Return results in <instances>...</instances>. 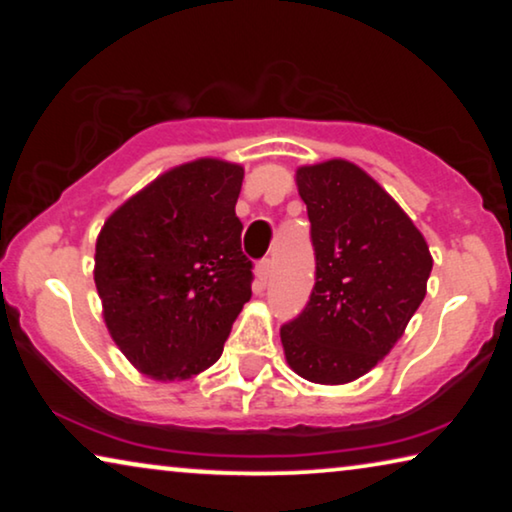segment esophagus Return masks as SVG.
Instances as JSON below:
<instances>
[{"label": "esophagus", "mask_w": 512, "mask_h": 512, "mask_svg": "<svg viewBox=\"0 0 512 512\" xmlns=\"http://www.w3.org/2000/svg\"><path fill=\"white\" fill-rule=\"evenodd\" d=\"M270 277H272V261H270V258H265V261L258 263V268H256L258 286L265 289V286H268V282H270Z\"/></svg>", "instance_id": "1"}]
</instances>
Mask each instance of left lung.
I'll list each match as a JSON object with an SVG mask.
<instances>
[{
	"label": "left lung",
	"instance_id": "obj_1",
	"mask_svg": "<svg viewBox=\"0 0 512 512\" xmlns=\"http://www.w3.org/2000/svg\"><path fill=\"white\" fill-rule=\"evenodd\" d=\"M296 184L312 223L317 282L305 310L279 331L284 356L305 380L347 384L401 340L433 258L410 216L359 165H303Z\"/></svg>",
	"mask_w": 512,
	"mask_h": 512
}]
</instances>
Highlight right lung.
Here are the masks:
<instances>
[{
    "label": "right lung",
    "instance_id": "add662e5",
    "mask_svg": "<svg viewBox=\"0 0 512 512\" xmlns=\"http://www.w3.org/2000/svg\"><path fill=\"white\" fill-rule=\"evenodd\" d=\"M244 167L177 165L125 200L95 244V286L118 349L146 377L188 380L219 361L251 298L235 216Z\"/></svg>",
    "mask_w": 512,
    "mask_h": 512
}]
</instances>
